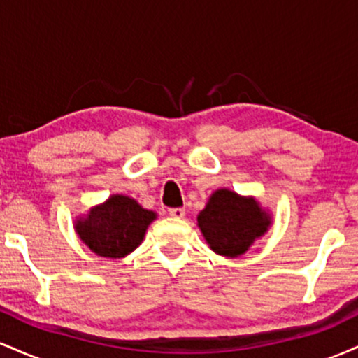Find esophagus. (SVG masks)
Masks as SVG:
<instances>
[{
  "instance_id": "esophagus-1",
  "label": "esophagus",
  "mask_w": 358,
  "mask_h": 358,
  "mask_svg": "<svg viewBox=\"0 0 358 358\" xmlns=\"http://www.w3.org/2000/svg\"><path fill=\"white\" fill-rule=\"evenodd\" d=\"M168 213H170V217H173V219H183V217H185V208H182V207L170 208V210H168Z\"/></svg>"
}]
</instances>
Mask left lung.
Segmentation results:
<instances>
[{"label": "left lung", "mask_w": 358, "mask_h": 358, "mask_svg": "<svg viewBox=\"0 0 358 358\" xmlns=\"http://www.w3.org/2000/svg\"><path fill=\"white\" fill-rule=\"evenodd\" d=\"M196 222L213 252L239 257L254 241L268 232L273 220L254 196H242L229 188H220L212 193Z\"/></svg>", "instance_id": "left-lung-1"}]
</instances>
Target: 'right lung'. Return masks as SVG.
<instances>
[{"mask_svg":"<svg viewBox=\"0 0 358 358\" xmlns=\"http://www.w3.org/2000/svg\"><path fill=\"white\" fill-rule=\"evenodd\" d=\"M155 219L156 213L143 208L134 199L110 195L104 203L77 217L73 229L97 256L121 259L141 244L148 225Z\"/></svg>","mask_w":358,"mask_h":358,"instance_id":"add662e5","label":"right lung"}]
</instances>
